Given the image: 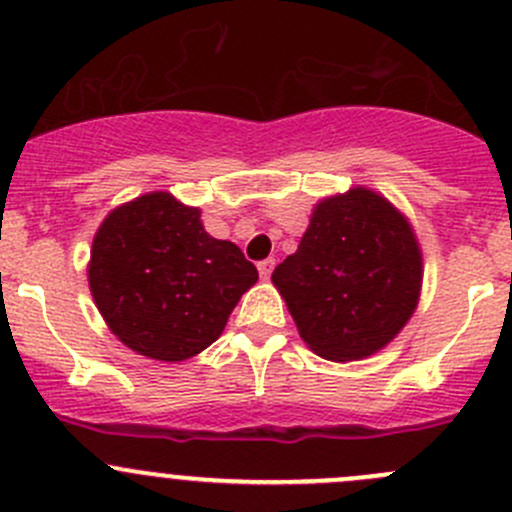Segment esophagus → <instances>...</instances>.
Here are the masks:
<instances>
[{
	"label": "esophagus",
	"mask_w": 512,
	"mask_h": 512,
	"mask_svg": "<svg viewBox=\"0 0 512 512\" xmlns=\"http://www.w3.org/2000/svg\"><path fill=\"white\" fill-rule=\"evenodd\" d=\"M273 266H276V261H273V258H263V261H258V273H261V278L271 276Z\"/></svg>",
	"instance_id": "esophagus-1"
}]
</instances>
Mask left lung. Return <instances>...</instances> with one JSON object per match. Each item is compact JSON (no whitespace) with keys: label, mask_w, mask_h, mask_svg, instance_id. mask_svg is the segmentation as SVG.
<instances>
[{"label":"left lung","mask_w":512,"mask_h":512,"mask_svg":"<svg viewBox=\"0 0 512 512\" xmlns=\"http://www.w3.org/2000/svg\"><path fill=\"white\" fill-rule=\"evenodd\" d=\"M276 283L303 341L328 361H358L406 326L421 293V251L383 196L351 189L321 201Z\"/></svg>","instance_id":"left-lung-1"}]
</instances>
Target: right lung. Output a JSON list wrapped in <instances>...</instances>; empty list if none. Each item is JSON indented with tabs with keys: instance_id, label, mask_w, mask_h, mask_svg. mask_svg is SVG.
<instances>
[{
	"instance_id": "1",
	"label": "right lung",
	"mask_w": 512,
	"mask_h": 512,
	"mask_svg": "<svg viewBox=\"0 0 512 512\" xmlns=\"http://www.w3.org/2000/svg\"><path fill=\"white\" fill-rule=\"evenodd\" d=\"M199 209L156 191L111 211L91 246L89 286L121 343L156 361H186L224 331L258 271L231 241L204 231Z\"/></svg>"
}]
</instances>
